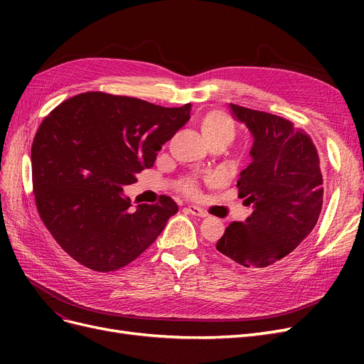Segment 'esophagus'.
<instances>
[{
	"label": "esophagus",
	"instance_id": "esophagus-1",
	"mask_svg": "<svg viewBox=\"0 0 364 364\" xmlns=\"http://www.w3.org/2000/svg\"><path fill=\"white\" fill-rule=\"evenodd\" d=\"M186 211H188L190 214H193V215H196V217H206L208 215V213L206 211H203L202 208H199V206H196V205H188L186 206Z\"/></svg>",
	"mask_w": 364,
	"mask_h": 364
}]
</instances>
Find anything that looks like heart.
Listing matches in <instances>:
<instances>
[{"label": "heart", "instance_id": "b5f03b06", "mask_svg": "<svg viewBox=\"0 0 364 364\" xmlns=\"http://www.w3.org/2000/svg\"><path fill=\"white\" fill-rule=\"evenodd\" d=\"M202 135L211 147H225L235 136V121L225 111H209L200 121ZM179 190L188 196L199 194V181L196 178H185L179 183Z\"/></svg>", "mask_w": 364, "mask_h": 364}]
</instances>
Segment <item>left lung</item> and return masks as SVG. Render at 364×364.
I'll list each match as a JSON object with an SVG mask.
<instances>
[{
  "label": "left lung",
  "mask_w": 364,
  "mask_h": 364,
  "mask_svg": "<svg viewBox=\"0 0 364 364\" xmlns=\"http://www.w3.org/2000/svg\"><path fill=\"white\" fill-rule=\"evenodd\" d=\"M253 136L252 162L240 173L238 196L253 211L230 223L217 250L245 267H267L310 235L323 203V178L311 138L282 117L229 105Z\"/></svg>",
  "instance_id": "1"
}]
</instances>
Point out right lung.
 Returning a JSON list of instances; mask_svg holds the SVG:
<instances>
[{"label": "right lung", "instance_id": "1", "mask_svg": "<svg viewBox=\"0 0 364 364\" xmlns=\"http://www.w3.org/2000/svg\"><path fill=\"white\" fill-rule=\"evenodd\" d=\"M191 105L85 92L43 118L31 146L38 213L58 245L82 266L114 272L138 258L178 213L168 196L132 209L123 194L155 164L162 144L190 119Z\"/></svg>", "mask_w": 364, "mask_h": 364}]
</instances>
